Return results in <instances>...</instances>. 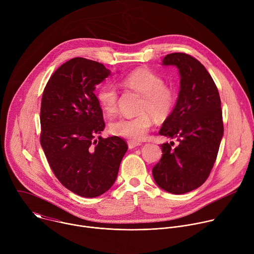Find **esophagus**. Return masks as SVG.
<instances>
[{"instance_id": "1", "label": "esophagus", "mask_w": 254, "mask_h": 254, "mask_svg": "<svg viewBox=\"0 0 254 254\" xmlns=\"http://www.w3.org/2000/svg\"><path fill=\"white\" fill-rule=\"evenodd\" d=\"M127 144H128V149H133V148H135V147L140 146V142L133 141V140H128V141H127Z\"/></svg>"}]
</instances>
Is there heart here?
<instances>
[{
    "label": "heart",
    "mask_w": 254,
    "mask_h": 254,
    "mask_svg": "<svg viewBox=\"0 0 254 254\" xmlns=\"http://www.w3.org/2000/svg\"><path fill=\"white\" fill-rule=\"evenodd\" d=\"M123 85L141 94L139 115L135 117H122L110 125L113 134L128 138L133 141L143 139L153 126V117L161 122L168 119L176 102L175 91L165 84L162 76L149 68H137L124 77ZM97 101L104 113L114 114L118 108L119 93L111 83L99 86L96 93Z\"/></svg>",
    "instance_id": "heart-1"
}]
</instances>
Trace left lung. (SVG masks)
<instances>
[{
	"instance_id": "left-lung-1",
	"label": "left lung",
	"mask_w": 254,
	"mask_h": 254,
	"mask_svg": "<svg viewBox=\"0 0 254 254\" xmlns=\"http://www.w3.org/2000/svg\"><path fill=\"white\" fill-rule=\"evenodd\" d=\"M164 65H175L181 76L180 92L160 134L179 141L161 144L160 162L153 168L159 187L172 194H185L200 187L209 177L223 136L220 95L209 72L186 53H171Z\"/></svg>"
}]
</instances>
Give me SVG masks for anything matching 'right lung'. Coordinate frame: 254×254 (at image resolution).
<instances>
[{"label": "right lung", "instance_id": "right-lung-1", "mask_svg": "<svg viewBox=\"0 0 254 254\" xmlns=\"http://www.w3.org/2000/svg\"><path fill=\"white\" fill-rule=\"evenodd\" d=\"M110 74L99 62L73 58L51 75L41 100L40 142L48 164L65 188L85 198L114 185L127 151L117 135L94 140L105 124L93 91Z\"/></svg>", "mask_w": 254, "mask_h": 254}]
</instances>
